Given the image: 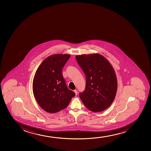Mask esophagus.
Segmentation results:
<instances>
[{
    "label": "esophagus",
    "instance_id": "esophagus-1",
    "mask_svg": "<svg viewBox=\"0 0 151 151\" xmlns=\"http://www.w3.org/2000/svg\"><path fill=\"white\" fill-rule=\"evenodd\" d=\"M74 92H75V94H76V95H78V91L76 90H74Z\"/></svg>",
    "mask_w": 151,
    "mask_h": 151
}]
</instances>
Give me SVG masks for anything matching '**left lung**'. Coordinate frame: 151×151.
Here are the masks:
<instances>
[{
    "label": "left lung",
    "mask_w": 151,
    "mask_h": 151,
    "mask_svg": "<svg viewBox=\"0 0 151 151\" xmlns=\"http://www.w3.org/2000/svg\"><path fill=\"white\" fill-rule=\"evenodd\" d=\"M86 76L85 90L79 94L85 106L94 112L104 111L115 99L117 81L114 70L103 56L98 53L76 56Z\"/></svg>",
    "instance_id": "8db88e82"
}]
</instances>
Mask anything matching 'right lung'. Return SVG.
Here are the masks:
<instances>
[{"mask_svg": "<svg viewBox=\"0 0 151 151\" xmlns=\"http://www.w3.org/2000/svg\"><path fill=\"white\" fill-rule=\"evenodd\" d=\"M69 54H55L47 57L40 64L33 81V91L40 107L54 113L68 105L75 93L66 87L62 74Z\"/></svg>", "mask_w": 151, "mask_h": 151, "instance_id": "obj_1", "label": "right lung"}]
</instances>
